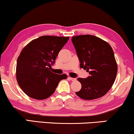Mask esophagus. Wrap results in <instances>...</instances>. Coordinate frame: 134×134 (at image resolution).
I'll return each mask as SVG.
<instances>
[{
    "label": "esophagus",
    "instance_id": "obj_1",
    "mask_svg": "<svg viewBox=\"0 0 134 134\" xmlns=\"http://www.w3.org/2000/svg\"><path fill=\"white\" fill-rule=\"evenodd\" d=\"M68 79L69 80H71L72 81H75L76 80V78H72V77H68Z\"/></svg>",
    "mask_w": 134,
    "mask_h": 134
}]
</instances>
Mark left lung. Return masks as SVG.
Instances as JSON below:
<instances>
[{
  "mask_svg": "<svg viewBox=\"0 0 134 134\" xmlns=\"http://www.w3.org/2000/svg\"><path fill=\"white\" fill-rule=\"evenodd\" d=\"M80 67L88 72L87 78L79 77L81 89L76 94L84 100L103 97L113 85L118 72L114 52L108 43L92 35L72 37Z\"/></svg>",
  "mask_w": 134,
  "mask_h": 134,
  "instance_id": "left-lung-1",
  "label": "left lung"
}]
</instances>
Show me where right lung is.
<instances>
[{"mask_svg": "<svg viewBox=\"0 0 134 134\" xmlns=\"http://www.w3.org/2000/svg\"><path fill=\"white\" fill-rule=\"evenodd\" d=\"M69 37L43 36L32 40L23 48L17 59L16 75L23 91L31 98L44 100L55 92L65 74L50 71L59 52Z\"/></svg>", "mask_w": 134, "mask_h": 134, "instance_id": "obj_1", "label": "right lung"}]
</instances>
